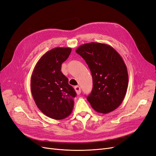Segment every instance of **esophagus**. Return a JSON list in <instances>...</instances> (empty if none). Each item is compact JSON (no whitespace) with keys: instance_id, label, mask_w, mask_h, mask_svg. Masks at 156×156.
<instances>
[{"instance_id":"obj_1","label":"esophagus","mask_w":156,"mask_h":156,"mask_svg":"<svg viewBox=\"0 0 156 156\" xmlns=\"http://www.w3.org/2000/svg\"><path fill=\"white\" fill-rule=\"evenodd\" d=\"M74 88H75V91H76V92H77V94H81V87H80L79 86H75Z\"/></svg>"}]
</instances>
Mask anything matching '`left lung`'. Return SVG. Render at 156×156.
<instances>
[{
	"mask_svg": "<svg viewBox=\"0 0 156 156\" xmlns=\"http://www.w3.org/2000/svg\"><path fill=\"white\" fill-rule=\"evenodd\" d=\"M76 53L90 69L93 88L87 99L98 112H110L119 107L125 98L128 73L119 53L109 45L101 43L80 45Z\"/></svg>",
	"mask_w": 156,
	"mask_h": 156,
	"instance_id": "8db88e82",
	"label": "left lung"
}]
</instances>
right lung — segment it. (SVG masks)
Returning a JSON list of instances; mask_svg holds the SVG:
<instances>
[{
	"label": "right lung",
	"instance_id": "obj_1",
	"mask_svg": "<svg viewBox=\"0 0 156 156\" xmlns=\"http://www.w3.org/2000/svg\"><path fill=\"white\" fill-rule=\"evenodd\" d=\"M70 48H56L45 53L32 73L30 88L37 107L51 119L62 120L72 112L76 96L74 88L61 72L71 53Z\"/></svg>",
	"mask_w": 156,
	"mask_h": 156
}]
</instances>
